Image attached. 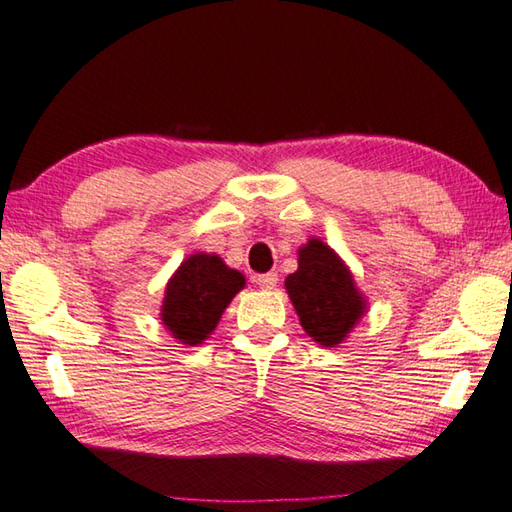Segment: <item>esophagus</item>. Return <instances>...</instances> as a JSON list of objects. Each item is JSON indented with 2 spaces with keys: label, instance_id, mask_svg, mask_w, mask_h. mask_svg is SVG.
<instances>
[{
  "label": "esophagus",
  "instance_id": "34e87169",
  "mask_svg": "<svg viewBox=\"0 0 512 512\" xmlns=\"http://www.w3.org/2000/svg\"><path fill=\"white\" fill-rule=\"evenodd\" d=\"M256 285L260 289H274L278 285V274H263V276H256L254 278Z\"/></svg>",
  "mask_w": 512,
  "mask_h": 512
}]
</instances>
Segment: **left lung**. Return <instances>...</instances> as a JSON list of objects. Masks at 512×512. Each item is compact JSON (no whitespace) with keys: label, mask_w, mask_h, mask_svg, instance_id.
Segmentation results:
<instances>
[{"label":"left lung","mask_w":512,"mask_h":512,"mask_svg":"<svg viewBox=\"0 0 512 512\" xmlns=\"http://www.w3.org/2000/svg\"><path fill=\"white\" fill-rule=\"evenodd\" d=\"M285 289L304 333L322 348L342 344L368 313L350 267L317 236L298 249V269L287 276Z\"/></svg>","instance_id":"1"}]
</instances>
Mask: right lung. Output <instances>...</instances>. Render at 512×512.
Returning <instances> with one entry per match:
<instances>
[{
    "label": "right lung",
    "mask_w": 512,
    "mask_h": 512,
    "mask_svg": "<svg viewBox=\"0 0 512 512\" xmlns=\"http://www.w3.org/2000/svg\"><path fill=\"white\" fill-rule=\"evenodd\" d=\"M243 287L245 276L227 267L219 254H190L166 282L160 320L175 342L199 346Z\"/></svg>",
    "instance_id": "add662e5"
}]
</instances>
